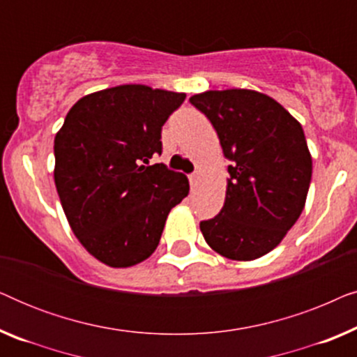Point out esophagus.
<instances>
[{
    "mask_svg": "<svg viewBox=\"0 0 357 357\" xmlns=\"http://www.w3.org/2000/svg\"><path fill=\"white\" fill-rule=\"evenodd\" d=\"M198 180H199V175H198V174H192V175H190V183H192V187H197Z\"/></svg>",
    "mask_w": 357,
    "mask_h": 357,
    "instance_id": "esophagus-1",
    "label": "esophagus"
}]
</instances>
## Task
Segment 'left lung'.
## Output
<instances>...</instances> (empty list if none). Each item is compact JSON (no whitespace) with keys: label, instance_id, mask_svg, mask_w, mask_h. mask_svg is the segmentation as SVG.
I'll use <instances>...</instances> for the list:
<instances>
[{"label":"left lung","instance_id":"1","mask_svg":"<svg viewBox=\"0 0 357 357\" xmlns=\"http://www.w3.org/2000/svg\"><path fill=\"white\" fill-rule=\"evenodd\" d=\"M190 102L211 121L231 160L221 213L199 222L204 241L229 260L266 255L305 206L312 155L304 130L280 102L258 91H206Z\"/></svg>","mask_w":357,"mask_h":357}]
</instances>
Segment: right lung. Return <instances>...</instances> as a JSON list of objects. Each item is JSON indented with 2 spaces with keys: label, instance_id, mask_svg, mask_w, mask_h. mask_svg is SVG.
<instances>
[{
  "label": "right lung",
  "instance_id": "right-lung-1",
  "mask_svg": "<svg viewBox=\"0 0 357 357\" xmlns=\"http://www.w3.org/2000/svg\"><path fill=\"white\" fill-rule=\"evenodd\" d=\"M183 92L121 84L81 97L55 136V185L81 245L100 263L128 268L153 255L170 209L190 192L164 164L160 128Z\"/></svg>",
  "mask_w": 357,
  "mask_h": 357
}]
</instances>
